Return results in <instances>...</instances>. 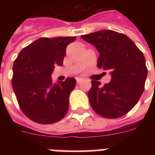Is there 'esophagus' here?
<instances>
[{
	"label": "esophagus",
	"instance_id": "34e87169",
	"mask_svg": "<svg viewBox=\"0 0 155 155\" xmlns=\"http://www.w3.org/2000/svg\"><path fill=\"white\" fill-rule=\"evenodd\" d=\"M76 81H77V84H80L81 82L82 81H83V79L81 78H77Z\"/></svg>",
	"mask_w": 155,
	"mask_h": 155
}]
</instances>
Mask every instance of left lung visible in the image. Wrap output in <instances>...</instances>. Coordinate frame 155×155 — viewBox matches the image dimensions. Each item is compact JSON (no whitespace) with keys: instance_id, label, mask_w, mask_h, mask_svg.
<instances>
[{"instance_id":"left-lung-1","label":"left lung","mask_w":155,"mask_h":155,"mask_svg":"<svg viewBox=\"0 0 155 155\" xmlns=\"http://www.w3.org/2000/svg\"><path fill=\"white\" fill-rule=\"evenodd\" d=\"M99 52L97 67L110 71L111 81L101 86L91 81L88 98L93 110L107 119L124 116L135 106L144 90L147 68L143 53L128 36L113 30L81 35Z\"/></svg>"}]
</instances>
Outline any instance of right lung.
Instances as JSON below:
<instances>
[{"label":"right lung","mask_w":155,"mask_h":155,"mask_svg":"<svg viewBox=\"0 0 155 155\" xmlns=\"http://www.w3.org/2000/svg\"><path fill=\"white\" fill-rule=\"evenodd\" d=\"M75 39L76 36L39 38L23 48L14 62L12 84L18 103L37 124H54L68 113L76 80L68 78L56 84L51 74L56 65H63L66 48Z\"/></svg>","instance_id":"right-lung-1"}]
</instances>
